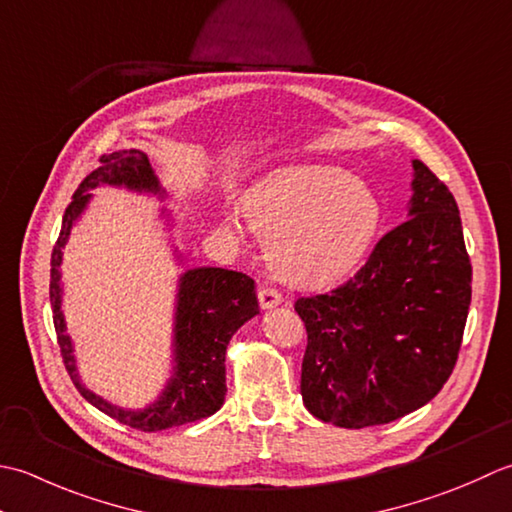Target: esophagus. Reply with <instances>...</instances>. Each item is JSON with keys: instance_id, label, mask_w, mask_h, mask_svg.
<instances>
[{"instance_id": "obj_1", "label": "esophagus", "mask_w": 512, "mask_h": 512, "mask_svg": "<svg viewBox=\"0 0 512 512\" xmlns=\"http://www.w3.org/2000/svg\"><path fill=\"white\" fill-rule=\"evenodd\" d=\"M258 302L263 309H271L283 302V294L276 287H260L258 289Z\"/></svg>"}]
</instances>
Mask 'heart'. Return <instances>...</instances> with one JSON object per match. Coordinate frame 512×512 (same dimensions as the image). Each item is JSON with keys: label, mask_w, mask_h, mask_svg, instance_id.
I'll return each instance as SVG.
<instances>
[{"label": "heart", "mask_w": 512, "mask_h": 512, "mask_svg": "<svg viewBox=\"0 0 512 512\" xmlns=\"http://www.w3.org/2000/svg\"><path fill=\"white\" fill-rule=\"evenodd\" d=\"M243 212L269 241L278 276L296 285H325L349 274L382 223L371 187L331 165L271 174L245 196Z\"/></svg>", "instance_id": "b5f03b06"}]
</instances>
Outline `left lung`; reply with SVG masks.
I'll return each mask as SVG.
<instances>
[{
	"label": "left lung",
	"instance_id": "obj_1",
	"mask_svg": "<svg viewBox=\"0 0 512 512\" xmlns=\"http://www.w3.org/2000/svg\"><path fill=\"white\" fill-rule=\"evenodd\" d=\"M411 218L384 234L356 274L300 296L302 402L347 429L389 424L451 378L471 305V258L451 190L413 161Z\"/></svg>",
	"mask_w": 512,
	"mask_h": 512
}]
</instances>
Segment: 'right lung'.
<instances>
[{"label": "right lung", "mask_w": 512, "mask_h": 512, "mask_svg": "<svg viewBox=\"0 0 512 512\" xmlns=\"http://www.w3.org/2000/svg\"><path fill=\"white\" fill-rule=\"evenodd\" d=\"M99 183L128 185L132 190L159 192V183L150 168L148 156L139 150H123L103 154L99 168L92 170L72 194L66 207L64 223L50 258V302L52 322L70 380L79 393L99 411L128 424L137 431H163L172 426L203 420L216 413L225 400V349L236 329L258 314V298L254 280L243 271L203 267L190 269L181 278L179 311H176V375L163 398L145 411H121L103 402L95 393L81 387L72 358V344L61 316L59 263L61 247L66 245L72 223L86 207L92 187Z\"/></svg>", "instance_id": "right-lung-1"}]
</instances>
